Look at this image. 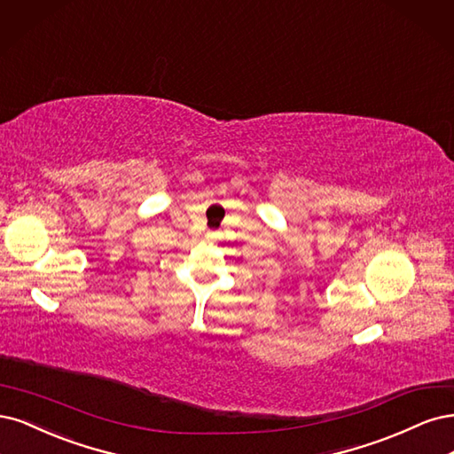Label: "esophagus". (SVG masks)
Returning a JSON list of instances; mask_svg holds the SVG:
<instances>
[{
    "mask_svg": "<svg viewBox=\"0 0 454 454\" xmlns=\"http://www.w3.org/2000/svg\"><path fill=\"white\" fill-rule=\"evenodd\" d=\"M218 233L216 231H207V241H216Z\"/></svg>",
    "mask_w": 454,
    "mask_h": 454,
    "instance_id": "1",
    "label": "esophagus"
}]
</instances>
